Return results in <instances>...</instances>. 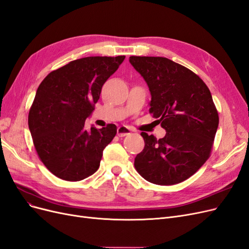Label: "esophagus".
Instances as JSON below:
<instances>
[{
    "label": "esophagus",
    "instance_id": "esophagus-1",
    "mask_svg": "<svg viewBox=\"0 0 249 249\" xmlns=\"http://www.w3.org/2000/svg\"><path fill=\"white\" fill-rule=\"evenodd\" d=\"M130 134H131V130H130V128H128L127 126L122 125V126H119V127L117 128V135H118L119 137H124V136L130 135Z\"/></svg>",
    "mask_w": 249,
    "mask_h": 249
}]
</instances>
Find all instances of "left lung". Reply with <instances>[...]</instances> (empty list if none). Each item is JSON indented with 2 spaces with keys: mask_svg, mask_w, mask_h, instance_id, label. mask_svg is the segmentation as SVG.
Listing matches in <instances>:
<instances>
[{
  "mask_svg": "<svg viewBox=\"0 0 249 249\" xmlns=\"http://www.w3.org/2000/svg\"><path fill=\"white\" fill-rule=\"evenodd\" d=\"M130 63L149 88V112L167 132L159 140L141 133L145 146L135 168L154 184L182 182L210 157L219 121L211 92L198 75L169 58L130 56Z\"/></svg>",
  "mask_w": 249,
  "mask_h": 249,
  "instance_id": "left-lung-1",
  "label": "left lung"
}]
</instances>
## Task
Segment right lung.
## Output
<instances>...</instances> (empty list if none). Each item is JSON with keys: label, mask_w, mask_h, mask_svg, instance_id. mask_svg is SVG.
<instances>
[{"label": "right lung", "mask_w": 249, "mask_h": 249, "mask_svg": "<svg viewBox=\"0 0 249 249\" xmlns=\"http://www.w3.org/2000/svg\"><path fill=\"white\" fill-rule=\"evenodd\" d=\"M124 55L88 56L50 72L37 89L29 128L41 161L56 177L80 181L100 167L103 150L117 133L115 124L84 126L102 87Z\"/></svg>", "instance_id": "add662e5"}]
</instances>
